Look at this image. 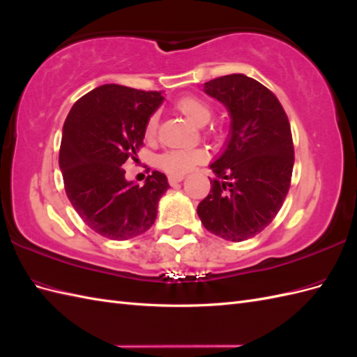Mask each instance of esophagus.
Segmentation results:
<instances>
[{"instance_id":"esophagus-1","label":"esophagus","mask_w":357,"mask_h":357,"mask_svg":"<svg viewBox=\"0 0 357 357\" xmlns=\"http://www.w3.org/2000/svg\"><path fill=\"white\" fill-rule=\"evenodd\" d=\"M183 178H185V176H169L168 177V183L171 186H176L177 183H180Z\"/></svg>"}]
</instances>
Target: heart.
<instances>
[{
	"label": "heart",
	"instance_id": "heart-1",
	"mask_svg": "<svg viewBox=\"0 0 357 357\" xmlns=\"http://www.w3.org/2000/svg\"><path fill=\"white\" fill-rule=\"evenodd\" d=\"M177 109L185 114L192 123L202 126L213 116L211 104L198 95H185L176 102ZM158 129V116L149 117L144 128L146 138H153ZM205 160V152L201 149H171L162 153L158 159L160 169L168 172L169 176H183Z\"/></svg>",
	"mask_w": 357,
	"mask_h": 357
}]
</instances>
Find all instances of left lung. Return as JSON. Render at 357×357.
<instances>
[{
    "label": "left lung",
    "mask_w": 357,
    "mask_h": 357,
    "mask_svg": "<svg viewBox=\"0 0 357 357\" xmlns=\"http://www.w3.org/2000/svg\"><path fill=\"white\" fill-rule=\"evenodd\" d=\"M204 92L228 109L231 129L197 211L211 234L244 241L273 222L289 192L295 162L290 123L277 96L244 74L204 83Z\"/></svg>",
    "instance_id": "8db88e82"
}]
</instances>
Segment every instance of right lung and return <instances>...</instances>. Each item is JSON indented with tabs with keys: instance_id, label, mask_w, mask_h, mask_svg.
I'll return each mask as SVG.
<instances>
[{
	"instance_id": "obj_1",
	"label": "right lung",
	"mask_w": 357,
	"mask_h": 357,
	"mask_svg": "<svg viewBox=\"0 0 357 357\" xmlns=\"http://www.w3.org/2000/svg\"><path fill=\"white\" fill-rule=\"evenodd\" d=\"M162 101L156 91L102 84L75 101L63 123L59 168L67 197L83 222L109 240H129L152 228L169 188L159 171L139 186L122 168L143 146L146 123Z\"/></svg>"
}]
</instances>
